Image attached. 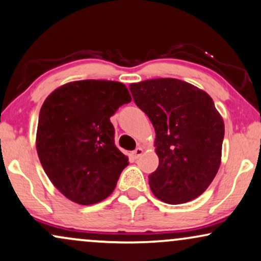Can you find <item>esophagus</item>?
<instances>
[{"label":"esophagus","mask_w":261,"mask_h":261,"mask_svg":"<svg viewBox=\"0 0 261 261\" xmlns=\"http://www.w3.org/2000/svg\"><path fill=\"white\" fill-rule=\"evenodd\" d=\"M143 152H144V149H143V147H141V146L137 147V149L133 151V157H134V159H136V160H137V159H139V157H140L141 155H143Z\"/></svg>","instance_id":"34e87169"}]
</instances>
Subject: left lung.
I'll use <instances>...</instances> for the list:
<instances>
[{"mask_svg": "<svg viewBox=\"0 0 261 261\" xmlns=\"http://www.w3.org/2000/svg\"><path fill=\"white\" fill-rule=\"evenodd\" d=\"M129 89L155 128L160 163L149 175L151 191L170 204L198 197L221 162L225 128L213 99L176 79L146 80Z\"/></svg>", "mask_w": 261, "mask_h": 261, "instance_id": "obj_1", "label": "left lung"}]
</instances>
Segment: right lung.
Returning a JSON list of instances; mask_svg holds the SVG:
<instances>
[{"mask_svg": "<svg viewBox=\"0 0 261 261\" xmlns=\"http://www.w3.org/2000/svg\"><path fill=\"white\" fill-rule=\"evenodd\" d=\"M130 100L123 83L106 80L66 83L44 100L36 134L38 159L70 201L94 204L115 190L128 157L115 145L110 117Z\"/></svg>", "mask_w": 261, "mask_h": 261, "instance_id": "1", "label": "right lung"}]
</instances>
